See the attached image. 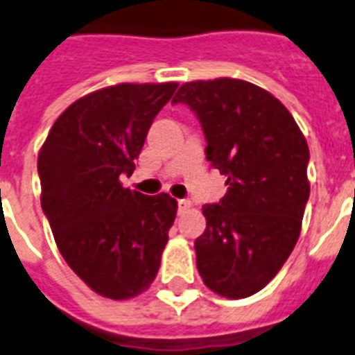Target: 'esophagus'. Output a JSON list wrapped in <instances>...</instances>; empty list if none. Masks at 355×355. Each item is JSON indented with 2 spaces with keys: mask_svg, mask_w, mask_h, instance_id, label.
Instances as JSON below:
<instances>
[{
  "mask_svg": "<svg viewBox=\"0 0 355 355\" xmlns=\"http://www.w3.org/2000/svg\"><path fill=\"white\" fill-rule=\"evenodd\" d=\"M190 205H192V202H190L189 199H180V201H178V210H187V208H190Z\"/></svg>",
  "mask_w": 355,
  "mask_h": 355,
  "instance_id": "1",
  "label": "esophagus"
}]
</instances>
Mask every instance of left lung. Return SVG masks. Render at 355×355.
<instances>
[{
  "instance_id": "8db88e82",
  "label": "left lung",
  "mask_w": 355,
  "mask_h": 355,
  "mask_svg": "<svg viewBox=\"0 0 355 355\" xmlns=\"http://www.w3.org/2000/svg\"><path fill=\"white\" fill-rule=\"evenodd\" d=\"M172 104L201 122L207 159L228 192L205 205L207 230L196 239L202 282L226 298L255 295L289 259L309 201V147L295 118L262 87L237 78L196 80Z\"/></svg>"
}]
</instances>
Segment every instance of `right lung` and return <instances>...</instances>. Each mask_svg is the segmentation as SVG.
I'll return each mask as SVG.
<instances>
[{
  "label": "right lung",
  "instance_id": "obj_1",
  "mask_svg": "<svg viewBox=\"0 0 355 355\" xmlns=\"http://www.w3.org/2000/svg\"><path fill=\"white\" fill-rule=\"evenodd\" d=\"M175 83L118 84L78 98L55 120L37 157L41 207L60 255L91 289L127 300L148 289L174 224L168 193L123 189Z\"/></svg>",
  "mask_w": 355,
  "mask_h": 355
}]
</instances>
